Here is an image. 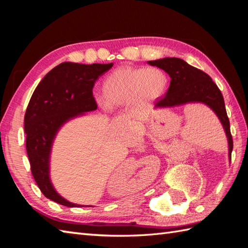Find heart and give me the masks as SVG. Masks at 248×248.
Listing matches in <instances>:
<instances>
[{"label": "heart", "instance_id": "1", "mask_svg": "<svg viewBox=\"0 0 248 248\" xmlns=\"http://www.w3.org/2000/svg\"><path fill=\"white\" fill-rule=\"evenodd\" d=\"M167 84L166 73L159 68L119 67L102 81L105 103L99 101V104L102 108H118L155 99L165 92Z\"/></svg>", "mask_w": 248, "mask_h": 248}]
</instances>
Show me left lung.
I'll use <instances>...</instances> for the list:
<instances>
[{"instance_id":"left-lung-1","label":"left lung","mask_w":248,"mask_h":248,"mask_svg":"<svg viewBox=\"0 0 248 248\" xmlns=\"http://www.w3.org/2000/svg\"><path fill=\"white\" fill-rule=\"evenodd\" d=\"M148 64L156 66L170 75L171 81L166 94L155 102V108H170L189 102H202L211 108L217 115L225 129L229 144V157L233 148L230 123L226 112L222 93L209 75L197 69L181 59L165 57L150 61Z\"/></svg>"}]
</instances>
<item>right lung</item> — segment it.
<instances>
[{
	"mask_svg": "<svg viewBox=\"0 0 248 248\" xmlns=\"http://www.w3.org/2000/svg\"><path fill=\"white\" fill-rule=\"evenodd\" d=\"M110 64L62 62L46 75L31 94L24 116L26 152L37 186L46 198L66 207H81L55 192L49 178L51 145L61 125L84 112L97 109L93 88Z\"/></svg>",
	"mask_w": 248,
	"mask_h": 248,
	"instance_id": "1",
	"label": "right lung"
}]
</instances>
